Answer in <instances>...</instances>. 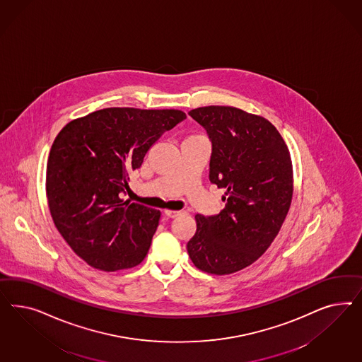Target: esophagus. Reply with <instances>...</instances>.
I'll return each mask as SVG.
<instances>
[{"label":"esophagus","mask_w":362,"mask_h":362,"mask_svg":"<svg viewBox=\"0 0 362 362\" xmlns=\"http://www.w3.org/2000/svg\"><path fill=\"white\" fill-rule=\"evenodd\" d=\"M182 212H183V211H173V209H165V216H168V218H176V216H179Z\"/></svg>","instance_id":"esophagus-1"}]
</instances>
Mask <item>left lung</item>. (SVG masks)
Masks as SVG:
<instances>
[{"label": "left lung", "instance_id": "8db88e82", "mask_svg": "<svg viewBox=\"0 0 362 362\" xmlns=\"http://www.w3.org/2000/svg\"><path fill=\"white\" fill-rule=\"evenodd\" d=\"M188 114L209 134V180L226 189V207L214 216H195L197 232L187 251L203 272L235 274L269 248L284 223L293 195L291 153L260 115L230 106Z\"/></svg>", "mask_w": 362, "mask_h": 362}]
</instances>
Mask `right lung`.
Masks as SVG:
<instances>
[{
    "label": "right lung",
    "mask_w": 362,
    "mask_h": 362,
    "mask_svg": "<svg viewBox=\"0 0 362 362\" xmlns=\"http://www.w3.org/2000/svg\"><path fill=\"white\" fill-rule=\"evenodd\" d=\"M183 119L180 110L109 107L69 122L55 136L46 170L50 215L93 268L114 272L146 257L160 211L122 194L150 147Z\"/></svg>",
    "instance_id": "obj_1"
}]
</instances>
